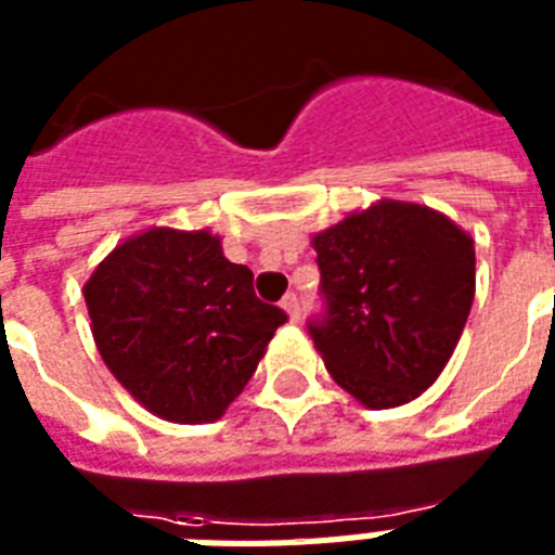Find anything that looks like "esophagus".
<instances>
[{
  "label": "esophagus",
  "instance_id": "1",
  "mask_svg": "<svg viewBox=\"0 0 555 555\" xmlns=\"http://www.w3.org/2000/svg\"><path fill=\"white\" fill-rule=\"evenodd\" d=\"M282 308H285L291 320H299V313H302V299L296 294H287L285 299H282Z\"/></svg>",
  "mask_w": 555,
  "mask_h": 555
}]
</instances>
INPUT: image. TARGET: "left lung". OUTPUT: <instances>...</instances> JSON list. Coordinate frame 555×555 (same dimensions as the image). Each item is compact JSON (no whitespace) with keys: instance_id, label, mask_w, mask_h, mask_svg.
<instances>
[{"instance_id":"left-lung-1","label":"left lung","mask_w":555,"mask_h":555,"mask_svg":"<svg viewBox=\"0 0 555 555\" xmlns=\"http://www.w3.org/2000/svg\"><path fill=\"white\" fill-rule=\"evenodd\" d=\"M322 311L308 334L325 369L369 409L438 379L475 296L473 238L421 204L383 201L313 238Z\"/></svg>"}]
</instances>
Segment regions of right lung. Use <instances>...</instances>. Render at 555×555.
Returning a JSON list of instances; mask_svg holds the SVG:
<instances>
[{"label": "right lung", "instance_id": "add662e5", "mask_svg": "<svg viewBox=\"0 0 555 555\" xmlns=\"http://www.w3.org/2000/svg\"><path fill=\"white\" fill-rule=\"evenodd\" d=\"M86 305L108 371L176 423L218 421L287 322L204 230H150L115 247L86 282Z\"/></svg>", "mask_w": 555, "mask_h": 555}]
</instances>
